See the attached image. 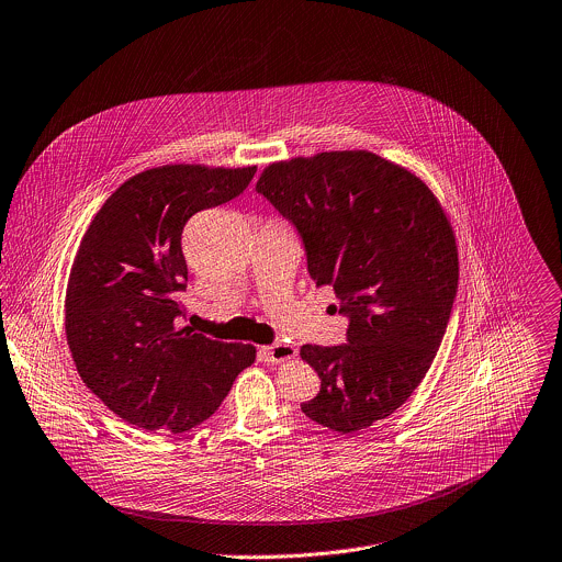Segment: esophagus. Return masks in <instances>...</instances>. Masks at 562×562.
<instances>
[{
    "label": "esophagus",
    "instance_id": "obj_1",
    "mask_svg": "<svg viewBox=\"0 0 562 562\" xmlns=\"http://www.w3.org/2000/svg\"><path fill=\"white\" fill-rule=\"evenodd\" d=\"M261 356L268 362H283V360H290L296 356V347L288 345V342H274V345L261 347Z\"/></svg>",
    "mask_w": 562,
    "mask_h": 562
}]
</instances>
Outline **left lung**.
<instances>
[{
    "mask_svg": "<svg viewBox=\"0 0 562 562\" xmlns=\"http://www.w3.org/2000/svg\"><path fill=\"white\" fill-rule=\"evenodd\" d=\"M257 193L296 228L310 277L336 292L347 318V342L301 347L321 378L301 411L342 435L389 417L426 375L457 296V246L439 202L369 151L270 165Z\"/></svg>",
    "mask_w": 562,
    "mask_h": 562,
    "instance_id": "obj_1",
    "label": "left lung"
}]
</instances>
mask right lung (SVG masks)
<instances>
[{
    "instance_id": "1",
    "label": "right lung",
    "mask_w": 562,
    "mask_h": 562,
    "mask_svg": "<svg viewBox=\"0 0 562 562\" xmlns=\"http://www.w3.org/2000/svg\"><path fill=\"white\" fill-rule=\"evenodd\" d=\"M255 167H160L121 184L86 231L66 294V334L81 380L125 422L184 432L209 419L255 347L180 327L187 222L241 195Z\"/></svg>"
}]
</instances>
